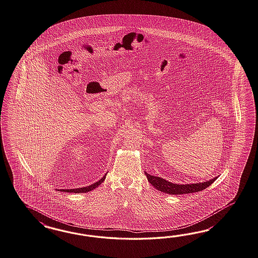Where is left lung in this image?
<instances>
[{"label":"left lung","instance_id":"left-lung-1","mask_svg":"<svg viewBox=\"0 0 258 258\" xmlns=\"http://www.w3.org/2000/svg\"><path fill=\"white\" fill-rule=\"evenodd\" d=\"M145 174L148 179V182H150L155 188L161 191V192H164V193L170 194V195H182V194L199 192V191H201L208 186H210L215 181V179H217V177H214V179L209 180L206 182L179 184V183L169 182L160 177L150 175L146 172H145Z\"/></svg>","mask_w":258,"mask_h":258}]
</instances>
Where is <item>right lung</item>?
<instances>
[{
    "label": "right lung",
    "mask_w": 258,
    "mask_h": 258,
    "mask_svg": "<svg viewBox=\"0 0 258 258\" xmlns=\"http://www.w3.org/2000/svg\"><path fill=\"white\" fill-rule=\"evenodd\" d=\"M105 177H106V174L103 176L101 180H99L98 182H94V183H92V184H90L88 186H86V187L75 189H59L58 191H60V192H67V193H88L89 191H91V190H93L96 187H98L101 182L105 180Z\"/></svg>",
    "instance_id": "obj_1"
}]
</instances>
